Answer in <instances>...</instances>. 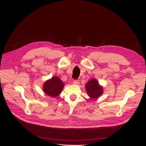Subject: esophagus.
I'll return each instance as SVG.
<instances>
[{"mask_svg":"<svg viewBox=\"0 0 146 146\" xmlns=\"http://www.w3.org/2000/svg\"><path fill=\"white\" fill-rule=\"evenodd\" d=\"M79 82H80V81H79V80H74L73 82V84H75V85H78V84H79Z\"/></svg>","mask_w":146,"mask_h":146,"instance_id":"esophagus-1","label":"esophagus"}]
</instances>
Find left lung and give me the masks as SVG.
Returning a JSON list of instances; mask_svg holds the SVG:
<instances>
[{"mask_svg":"<svg viewBox=\"0 0 146 146\" xmlns=\"http://www.w3.org/2000/svg\"><path fill=\"white\" fill-rule=\"evenodd\" d=\"M86 89L88 96L92 99H96L103 94V88L99 84L98 81L93 78L86 85Z\"/></svg>","mask_w":146,"mask_h":146,"instance_id":"8db88e82","label":"left lung"}]
</instances>
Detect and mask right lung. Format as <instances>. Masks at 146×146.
Here are the masks:
<instances>
[{
	"label": "right lung",
	"mask_w": 146,
	"mask_h": 146,
	"mask_svg": "<svg viewBox=\"0 0 146 146\" xmlns=\"http://www.w3.org/2000/svg\"><path fill=\"white\" fill-rule=\"evenodd\" d=\"M64 86L63 82L59 78L54 76L44 83L43 89L46 95L55 98L60 94Z\"/></svg>",
	"instance_id": "right-lung-1"
}]
</instances>
